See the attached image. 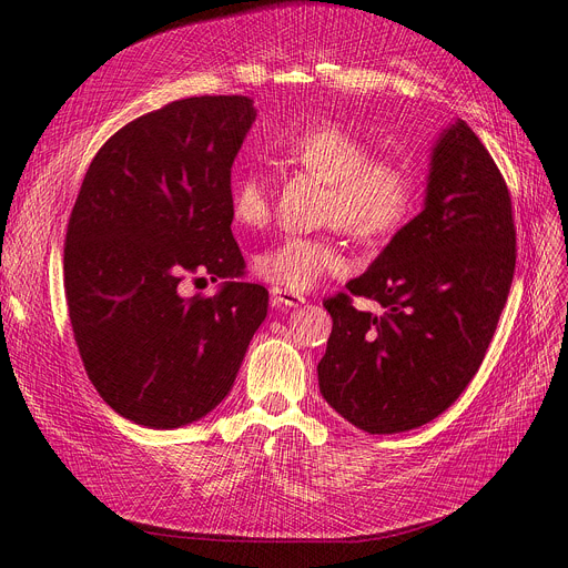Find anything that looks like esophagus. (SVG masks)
<instances>
[{"instance_id": "1", "label": "esophagus", "mask_w": 568, "mask_h": 568, "mask_svg": "<svg viewBox=\"0 0 568 568\" xmlns=\"http://www.w3.org/2000/svg\"><path fill=\"white\" fill-rule=\"evenodd\" d=\"M268 294H272V304H274V306L296 308V306H302V304L306 302L300 292H290V290H278V287H272V290H268Z\"/></svg>"}]
</instances>
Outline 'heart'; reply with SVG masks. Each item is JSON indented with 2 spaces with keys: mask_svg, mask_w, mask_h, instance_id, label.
Listing matches in <instances>:
<instances>
[{
  "mask_svg": "<svg viewBox=\"0 0 568 568\" xmlns=\"http://www.w3.org/2000/svg\"><path fill=\"white\" fill-rule=\"evenodd\" d=\"M278 154L329 184L324 221L338 225L362 244L392 239L412 216L419 195L414 168L398 156H375L362 135L341 124H317L278 142ZM274 191L260 170L234 174L230 184V212L236 223L262 227L272 219ZM255 274L278 290L306 292L322 278L343 274L347 260L326 239L292 234L264 248Z\"/></svg>",
  "mask_w": 568,
  "mask_h": 568,
  "instance_id": "obj_1",
  "label": "heart"
}]
</instances>
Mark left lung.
<instances>
[{"label":"left lung","mask_w":568,"mask_h":568,"mask_svg":"<svg viewBox=\"0 0 568 568\" xmlns=\"http://www.w3.org/2000/svg\"><path fill=\"white\" fill-rule=\"evenodd\" d=\"M516 268L511 193L465 122L433 152L426 206L366 274L324 308L334 326L320 392L371 435L419 428L452 407L484 364ZM354 295L377 301L375 316Z\"/></svg>","instance_id":"left-lung-1"}]
</instances>
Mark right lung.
Here are the masks:
<instances>
[{"instance_id":"1","label":"right lung","mask_w":568,"mask_h":568,"mask_svg":"<svg viewBox=\"0 0 568 568\" xmlns=\"http://www.w3.org/2000/svg\"><path fill=\"white\" fill-rule=\"evenodd\" d=\"M255 108L248 97L172 101L99 149L71 209L64 287L87 377L124 419L179 428L232 389L268 292L197 276L244 274L230 223V168Z\"/></svg>"}]
</instances>
